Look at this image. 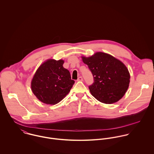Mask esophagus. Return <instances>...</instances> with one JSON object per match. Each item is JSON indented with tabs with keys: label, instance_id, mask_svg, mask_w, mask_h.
<instances>
[{
	"label": "esophagus",
	"instance_id": "1",
	"mask_svg": "<svg viewBox=\"0 0 154 154\" xmlns=\"http://www.w3.org/2000/svg\"><path fill=\"white\" fill-rule=\"evenodd\" d=\"M77 81H83V78H82V76H79L78 78V79H77Z\"/></svg>",
	"mask_w": 154,
	"mask_h": 154
}]
</instances>
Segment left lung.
Masks as SVG:
<instances>
[{"label": "left lung", "instance_id": "left-lung-1", "mask_svg": "<svg viewBox=\"0 0 154 154\" xmlns=\"http://www.w3.org/2000/svg\"><path fill=\"white\" fill-rule=\"evenodd\" d=\"M94 79L89 87L91 94L104 104H113L126 94L129 86L130 73L120 60L104 52H97L89 57L81 56Z\"/></svg>", "mask_w": 154, "mask_h": 154}]
</instances>
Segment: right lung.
<instances>
[{
    "label": "right lung",
    "mask_w": 154,
    "mask_h": 154,
    "mask_svg": "<svg viewBox=\"0 0 154 154\" xmlns=\"http://www.w3.org/2000/svg\"><path fill=\"white\" fill-rule=\"evenodd\" d=\"M64 60L50 59L36 70L31 82L33 94L42 103L54 105L69 94L75 81L63 67Z\"/></svg>",
    "instance_id": "1"
}]
</instances>
